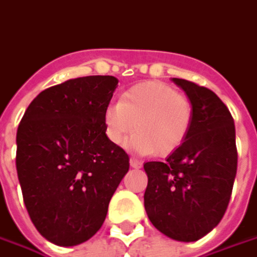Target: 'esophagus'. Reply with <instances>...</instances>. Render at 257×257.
Instances as JSON below:
<instances>
[{
	"mask_svg": "<svg viewBox=\"0 0 257 257\" xmlns=\"http://www.w3.org/2000/svg\"><path fill=\"white\" fill-rule=\"evenodd\" d=\"M130 166H132V168H136V169H137V168H141V164H140L137 159L130 158Z\"/></svg>",
	"mask_w": 257,
	"mask_h": 257,
	"instance_id": "1",
	"label": "esophagus"
}]
</instances>
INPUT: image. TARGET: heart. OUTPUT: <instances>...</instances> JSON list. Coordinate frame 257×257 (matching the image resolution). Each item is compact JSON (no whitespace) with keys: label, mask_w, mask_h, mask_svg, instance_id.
<instances>
[{"label":"heart","mask_w":257,"mask_h":257,"mask_svg":"<svg viewBox=\"0 0 257 257\" xmlns=\"http://www.w3.org/2000/svg\"><path fill=\"white\" fill-rule=\"evenodd\" d=\"M103 123L114 146L124 143L134 125L133 151L165 157L185 143L193 123V105L171 85L143 82L124 92L118 103L106 107Z\"/></svg>","instance_id":"obj_1"}]
</instances>
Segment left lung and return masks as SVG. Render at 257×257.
<instances>
[{"label":"left lung","mask_w":257,"mask_h":257,"mask_svg":"<svg viewBox=\"0 0 257 257\" xmlns=\"http://www.w3.org/2000/svg\"><path fill=\"white\" fill-rule=\"evenodd\" d=\"M193 105L185 143L165 162H146L147 215L158 231L180 242H194L224 217L236 176L235 124L228 107L208 88L180 79Z\"/></svg>","instance_id":"left-lung-1"}]
</instances>
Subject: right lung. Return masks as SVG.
Wrapping results in <instances>:
<instances>
[{"label":"right lung","instance_id":"right-lung-1","mask_svg":"<svg viewBox=\"0 0 257 257\" xmlns=\"http://www.w3.org/2000/svg\"><path fill=\"white\" fill-rule=\"evenodd\" d=\"M118 79H68L32 100L17 133V172L33 225L51 243L75 246L102 226L128 155L103 123Z\"/></svg>","mask_w":257,"mask_h":257}]
</instances>
